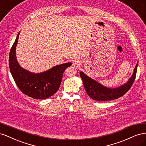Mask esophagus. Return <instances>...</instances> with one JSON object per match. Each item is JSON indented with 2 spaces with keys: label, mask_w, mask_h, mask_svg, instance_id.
<instances>
[{
  "label": "esophagus",
  "mask_w": 146,
  "mask_h": 146,
  "mask_svg": "<svg viewBox=\"0 0 146 146\" xmlns=\"http://www.w3.org/2000/svg\"><path fill=\"white\" fill-rule=\"evenodd\" d=\"M80 64V62L77 60H75L72 62V66L74 67H78V66Z\"/></svg>",
  "instance_id": "1"
}]
</instances>
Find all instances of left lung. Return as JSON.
<instances>
[{
	"mask_svg": "<svg viewBox=\"0 0 146 146\" xmlns=\"http://www.w3.org/2000/svg\"><path fill=\"white\" fill-rule=\"evenodd\" d=\"M138 63V61L129 80L125 83L116 88H108L102 85L101 83L81 71L80 76L83 80L84 88L86 93L91 98L97 101L112 100L123 96L133 85L136 77Z\"/></svg>",
	"mask_w": 146,
	"mask_h": 146,
	"instance_id": "obj_1",
	"label": "left lung"
}]
</instances>
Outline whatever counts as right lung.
Returning <instances> with one entry per match:
<instances>
[{
  "label": "right lung",
  "mask_w": 146,
  "mask_h": 146,
  "mask_svg": "<svg viewBox=\"0 0 146 146\" xmlns=\"http://www.w3.org/2000/svg\"><path fill=\"white\" fill-rule=\"evenodd\" d=\"M20 32L17 35L9 55V66L12 77L17 87L24 94L33 99H47L58 91L63 72L72 63L69 62L56 65L46 71L38 73L30 72L21 67L16 54Z\"/></svg>",
  "instance_id": "1"
}]
</instances>
